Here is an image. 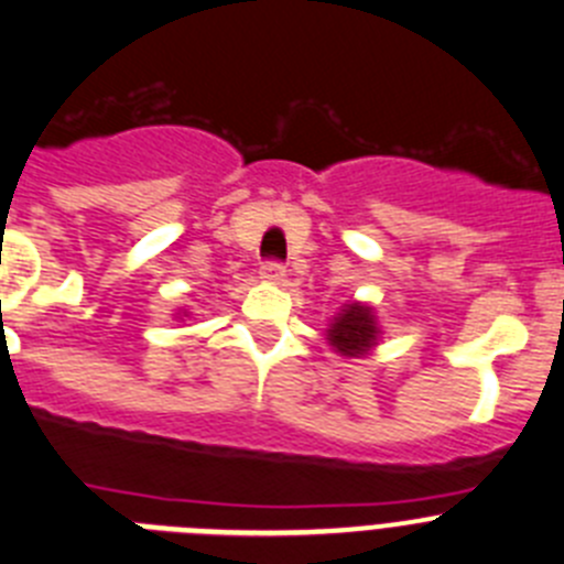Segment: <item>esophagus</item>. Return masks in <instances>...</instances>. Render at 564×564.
Returning <instances> with one entry per match:
<instances>
[{
	"label": "esophagus",
	"instance_id": "1",
	"mask_svg": "<svg viewBox=\"0 0 564 564\" xmlns=\"http://www.w3.org/2000/svg\"><path fill=\"white\" fill-rule=\"evenodd\" d=\"M261 278L267 283H286V267L283 263H263V270H261Z\"/></svg>",
	"mask_w": 564,
	"mask_h": 564
}]
</instances>
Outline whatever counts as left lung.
<instances>
[{"label": "left lung", "mask_w": 564, "mask_h": 564, "mask_svg": "<svg viewBox=\"0 0 564 564\" xmlns=\"http://www.w3.org/2000/svg\"><path fill=\"white\" fill-rule=\"evenodd\" d=\"M326 339L332 351L345 359L368 357L382 339L377 308L362 301H345L339 312L334 314L326 328Z\"/></svg>", "instance_id": "left-lung-1"}]
</instances>
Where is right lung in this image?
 Wrapping results in <instances>:
<instances>
[{
  "instance_id": "obj_1",
  "label": "right lung",
  "mask_w": 564,
  "mask_h": 564,
  "mask_svg": "<svg viewBox=\"0 0 564 564\" xmlns=\"http://www.w3.org/2000/svg\"><path fill=\"white\" fill-rule=\"evenodd\" d=\"M176 317H180V319L191 317V308H185V306H182V308H176Z\"/></svg>"
}]
</instances>
